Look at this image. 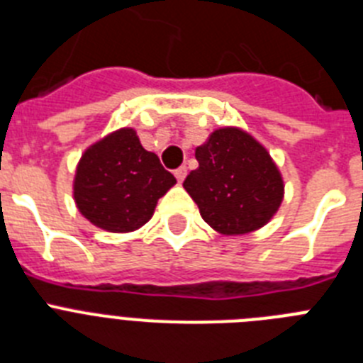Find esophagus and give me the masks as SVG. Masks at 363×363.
Here are the masks:
<instances>
[{
	"mask_svg": "<svg viewBox=\"0 0 363 363\" xmlns=\"http://www.w3.org/2000/svg\"><path fill=\"white\" fill-rule=\"evenodd\" d=\"M174 176H176V179H178L179 184H182V182L185 179V176H187V167H185V165L178 167V169L174 171Z\"/></svg>",
	"mask_w": 363,
	"mask_h": 363,
	"instance_id": "obj_1",
	"label": "esophagus"
}]
</instances>
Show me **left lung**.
<instances>
[{"mask_svg": "<svg viewBox=\"0 0 363 363\" xmlns=\"http://www.w3.org/2000/svg\"><path fill=\"white\" fill-rule=\"evenodd\" d=\"M198 169L184 187L203 218L221 234L264 227L284 200V179L272 158L251 134L218 129L196 149Z\"/></svg>", "mask_w": 363, "mask_h": 363, "instance_id": "obj_1", "label": "left lung"}]
</instances>
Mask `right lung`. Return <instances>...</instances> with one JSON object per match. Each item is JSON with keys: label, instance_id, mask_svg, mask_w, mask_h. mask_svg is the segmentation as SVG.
Returning a JSON list of instances; mask_svg holds the SVG:
<instances>
[{"label": "right lung", "instance_id": "right-lung-1", "mask_svg": "<svg viewBox=\"0 0 363 363\" xmlns=\"http://www.w3.org/2000/svg\"><path fill=\"white\" fill-rule=\"evenodd\" d=\"M176 178L142 147L134 129H120L85 150L74 178L79 213L96 227L130 233L145 225Z\"/></svg>", "mask_w": 363, "mask_h": 363}]
</instances>
